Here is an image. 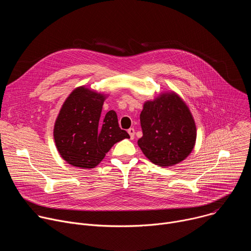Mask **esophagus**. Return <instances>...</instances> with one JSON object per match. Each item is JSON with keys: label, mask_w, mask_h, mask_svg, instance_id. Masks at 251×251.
Returning <instances> with one entry per match:
<instances>
[{"label": "esophagus", "mask_w": 251, "mask_h": 251, "mask_svg": "<svg viewBox=\"0 0 251 251\" xmlns=\"http://www.w3.org/2000/svg\"><path fill=\"white\" fill-rule=\"evenodd\" d=\"M127 132H128L129 135H130V139L133 140V139L135 138V130H134V128H129Z\"/></svg>", "instance_id": "esophagus-1"}]
</instances>
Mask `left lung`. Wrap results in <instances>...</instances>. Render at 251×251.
<instances>
[{
    "label": "left lung",
    "mask_w": 251,
    "mask_h": 251,
    "mask_svg": "<svg viewBox=\"0 0 251 251\" xmlns=\"http://www.w3.org/2000/svg\"><path fill=\"white\" fill-rule=\"evenodd\" d=\"M143 136L138 146L160 167L174 166L192 152L197 138L194 118L176 93H165L147 101L140 114Z\"/></svg>",
    "instance_id": "1"
}]
</instances>
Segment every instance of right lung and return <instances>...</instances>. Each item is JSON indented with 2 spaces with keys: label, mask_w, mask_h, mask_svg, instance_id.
<instances>
[{
  "label": "right lung",
  "mask_w": 251,
  "mask_h": 251,
  "mask_svg": "<svg viewBox=\"0 0 251 251\" xmlns=\"http://www.w3.org/2000/svg\"><path fill=\"white\" fill-rule=\"evenodd\" d=\"M104 95L84 88L75 89L63 103L53 129L60 156L81 169L96 167L115 143L130 138L118 124L115 111L101 114Z\"/></svg>",
  "instance_id": "obj_1"
}]
</instances>
